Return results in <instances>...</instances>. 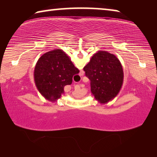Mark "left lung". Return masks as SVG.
<instances>
[{
    "label": "left lung",
    "mask_w": 157,
    "mask_h": 157,
    "mask_svg": "<svg viewBox=\"0 0 157 157\" xmlns=\"http://www.w3.org/2000/svg\"><path fill=\"white\" fill-rule=\"evenodd\" d=\"M84 71L91 81V94L101 104L112 100L121 91L124 73L116 55L100 50L93 55Z\"/></svg>",
    "instance_id": "left-lung-1"
}]
</instances>
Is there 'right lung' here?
<instances>
[{"instance_id": "obj_1", "label": "right lung", "mask_w": 157, "mask_h": 157, "mask_svg": "<svg viewBox=\"0 0 157 157\" xmlns=\"http://www.w3.org/2000/svg\"><path fill=\"white\" fill-rule=\"evenodd\" d=\"M78 72V68L63 50H52L37 61L34 71V83L46 99L55 102L64 93L66 85L72 84L73 76Z\"/></svg>"}]
</instances>
